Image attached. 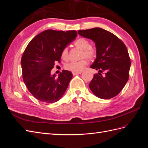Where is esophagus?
Instances as JSON below:
<instances>
[{"instance_id": "1", "label": "esophagus", "mask_w": 148, "mask_h": 148, "mask_svg": "<svg viewBox=\"0 0 148 148\" xmlns=\"http://www.w3.org/2000/svg\"><path fill=\"white\" fill-rule=\"evenodd\" d=\"M72 73H73V75H78L79 74H81L82 72H79V73H74V72H73Z\"/></svg>"}]
</instances>
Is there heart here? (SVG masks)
Listing matches in <instances>:
<instances>
[{
  "mask_svg": "<svg viewBox=\"0 0 148 148\" xmlns=\"http://www.w3.org/2000/svg\"><path fill=\"white\" fill-rule=\"evenodd\" d=\"M75 46L82 49V57H86L88 59H92L96 56L95 49L90 47V44L87 39L84 38H79L74 42ZM62 57L64 60H67L69 57L68 49L64 48L62 52ZM87 65V60L86 59H83L77 62H71L65 65V68L67 70L71 72L79 73L84 69V66Z\"/></svg>",
  "mask_w": 148,
  "mask_h": 148,
  "instance_id": "heart-1",
  "label": "heart"
}]
</instances>
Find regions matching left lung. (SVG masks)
<instances>
[{
	"label": "left lung",
	"mask_w": 148,
	"mask_h": 148,
	"mask_svg": "<svg viewBox=\"0 0 148 148\" xmlns=\"http://www.w3.org/2000/svg\"><path fill=\"white\" fill-rule=\"evenodd\" d=\"M78 34L92 40L96 47V59L90 67L99 72L94 75L89 88L103 99L118 95L129 78L131 62L126 46L115 35L101 28L79 30Z\"/></svg>",
	"instance_id": "8db88e82"
}]
</instances>
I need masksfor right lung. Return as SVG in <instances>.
Instances as JSON below:
<instances>
[{"label":"right lung","instance_id":"1","mask_svg":"<svg viewBox=\"0 0 148 148\" xmlns=\"http://www.w3.org/2000/svg\"><path fill=\"white\" fill-rule=\"evenodd\" d=\"M77 31L47 29L31 40L21 60L23 82L35 98L46 103H53L63 96L73 74L62 70L58 77L51 75L56 61L60 62L62 50L72 42Z\"/></svg>","mask_w":148,"mask_h":148}]
</instances>
